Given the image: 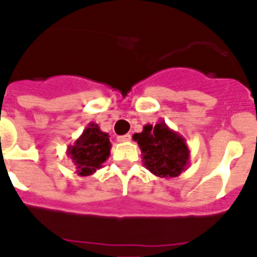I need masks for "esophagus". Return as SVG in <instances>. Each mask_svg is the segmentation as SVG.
Segmentation results:
<instances>
[{
    "label": "esophagus",
    "mask_w": 257,
    "mask_h": 257,
    "mask_svg": "<svg viewBox=\"0 0 257 257\" xmlns=\"http://www.w3.org/2000/svg\"><path fill=\"white\" fill-rule=\"evenodd\" d=\"M131 139H132V137H131V135H124V136H118L117 137V140L120 142H128V141H131Z\"/></svg>",
    "instance_id": "obj_1"
}]
</instances>
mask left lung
I'll return each instance as SVG.
<instances>
[{
  "label": "left lung",
  "mask_w": 257,
  "mask_h": 257,
  "mask_svg": "<svg viewBox=\"0 0 257 257\" xmlns=\"http://www.w3.org/2000/svg\"><path fill=\"white\" fill-rule=\"evenodd\" d=\"M140 146L144 166L158 178H176L189 166V149L185 139L167 126L163 120L148 124L133 135Z\"/></svg>",
  "instance_id": "left-lung-1"
}]
</instances>
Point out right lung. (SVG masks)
Segmentation results:
<instances>
[{
    "instance_id": "1",
    "label": "right lung",
    "mask_w": 257,
    "mask_h": 257,
    "mask_svg": "<svg viewBox=\"0 0 257 257\" xmlns=\"http://www.w3.org/2000/svg\"><path fill=\"white\" fill-rule=\"evenodd\" d=\"M111 146L108 133L102 132L95 122H90L74 144L68 146L66 155L79 176H88L102 169L111 154Z\"/></svg>"
}]
</instances>
